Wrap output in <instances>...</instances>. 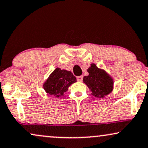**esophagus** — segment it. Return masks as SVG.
<instances>
[{
  "mask_svg": "<svg viewBox=\"0 0 148 148\" xmlns=\"http://www.w3.org/2000/svg\"><path fill=\"white\" fill-rule=\"evenodd\" d=\"M77 79L78 82H82L83 81V76H78L77 77Z\"/></svg>",
  "mask_w": 148,
  "mask_h": 148,
  "instance_id": "34e87169",
  "label": "esophagus"
}]
</instances>
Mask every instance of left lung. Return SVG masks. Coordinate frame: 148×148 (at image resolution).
<instances>
[{
    "instance_id": "8db88e82",
    "label": "left lung",
    "mask_w": 148,
    "mask_h": 148,
    "mask_svg": "<svg viewBox=\"0 0 148 148\" xmlns=\"http://www.w3.org/2000/svg\"><path fill=\"white\" fill-rule=\"evenodd\" d=\"M88 72L89 75L84 77V83L88 86L93 96L102 98L112 92L113 80L105 71L92 64Z\"/></svg>"
}]
</instances>
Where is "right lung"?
Wrapping results in <instances>:
<instances>
[{
  "instance_id": "obj_1",
  "label": "right lung",
  "mask_w": 148,
  "mask_h": 148,
  "mask_svg": "<svg viewBox=\"0 0 148 148\" xmlns=\"http://www.w3.org/2000/svg\"><path fill=\"white\" fill-rule=\"evenodd\" d=\"M76 82V77L69 71L56 68L50 74L43 87L47 94L59 98L63 96L71 85Z\"/></svg>"
}]
</instances>
